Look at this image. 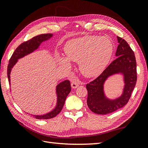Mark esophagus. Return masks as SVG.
Returning a JSON list of instances; mask_svg holds the SVG:
<instances>
[{"label": "esophagus", "mask_w": 148, "mask_h": 148, "mask_svg": "<svg viewBox=\"0 0 148 148\" xmlns=\"http://www.w3.org/2000/svg\"><path fill=\"white\" fill-rule=\"evenodd\" d=\"M71 87L73 88H77L79 86V82L78 81H73L71 84Z\"/></svg>", "instance_id": "esophagus-1"}]
</instances>
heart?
<instances>
[{"label":"heart","mask_w":148,"mask_h":148,"mask_svg":"<svg viewBox=\"0 0 148 148\" xmlns=\"http://www.w3.org/2000/svg\"><path fill=\"white\" fill-rule=\"evenodd\" d=\"M64 51L68 59L79 62L83 75L93 77L101 74L108 64L113 53V44L106 37L85 36L70 40L65 44ZM68 59L58 57L59 63L66 67L70 66Z\"/></svg>","instance_id":"1"}]
</instances>
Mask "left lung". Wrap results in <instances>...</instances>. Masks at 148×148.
I'll return each mask as SVG.
<instances>
[{
  "label": "left lung",
  "instance_id": "1",
  "mask_svg": "<svg viewBox=\"0 0 148 148\" xmlns=\"http://www.w3.org/2000/svg\"><path fill=\"white\" fill-rule=\"evenodd\" d=\"M119 46L115 56L117 58L93 81L86 84L88 90L87 105L92 112L104 115L122 108L126 105L136 83V62L134 52L127 42L117 36ZM122 73L124 76L125 85L123 95L115 100L105 97L103 84L109 75Z\"/></svg>",
  "mask_w": 148,
  "mask_h": 148
}]
</instances>
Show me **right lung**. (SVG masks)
<instances>
[{
  "label": "right lung",
  "instance_id": "1",
  "mask_svg": "<svg viewBox=\"0 0 148 148\" xmlns=\"http://www.w3.org/2000/svg\"><path fill=\"white\" fill-rule=\"evenodd\" d=\"M52 36V34H42L36 36L33 38L30 39L28 41H26L21 43L18 47L15 52H13L10 57L9 63L7 67V77L8 82L10 84V72L12 67L16 63L18 59L29 54L31 52H33L36 49H37L41 43L46 40L49 39ZM57 103L56 108L51 112H49L43 115H33L37 119H50L55 117L59 114L64 106L65 101L67 96L71 91V85L69 80L66 79L62 82L57 85Z\"/></svg>",
  "mask_w": 148,
  "mask_h": 148
}]
</instances>
